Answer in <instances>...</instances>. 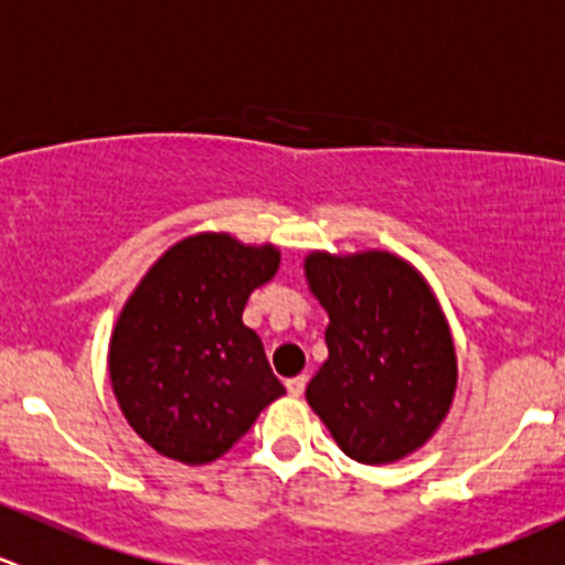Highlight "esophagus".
Segmentation results:
<instances>
[{
    "label": "esophagus",
    "instance_id": "1",
    "mask_svg": "<svg viewBox=\"0 0 565 565\" xmlns=\"http://www.w3.org/2000/svg\"><path fill=\"white\" fill-rule=\"evenodd\" d=\"M287 392L292 394V397H300V394L306 392V375H295L287 381Z\"/></svg>",
    "mask_w": 565,
    "mask_h": 565
}]
</instances>
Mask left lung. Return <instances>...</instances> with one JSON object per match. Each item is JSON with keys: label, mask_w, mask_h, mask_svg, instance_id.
<instances>
[{"label": "left lung", "mask_w": 565, "mask_h": 565, "mask_svg": "<svg viewBox=\"0 0 565 565\" xmlns=\"http://www.w3.org/2000/svg\"><path fill=\"white\" fill-rule=\"evenodd\" d=\"M306 278L331 317L328 361L306 399L353 461L408 456L434 436L456 392V350L434 292L383 250L311 254Z\"/></svg>", "instance_id": "8db88e82"}]
</instances>
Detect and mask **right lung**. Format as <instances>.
Wrapping results in <instances>:
<instances>
[{"label":"right lung","mask_w":565,"mask_h":565,"mask_svg":"<svg viewBox=\"0 0 565 565\" xmlns=\"http://www.w3.org/2000/svg\"><path fill=\"white\" fill-rule=\"evenodd\" d=\"M278 270V250L228 234H195L160 256L124 306L109 377L140 439L182 463H210L250 430L284 386L243 322L250 292Z\"/></svg>","instance_id":"1"}]
</instances>
